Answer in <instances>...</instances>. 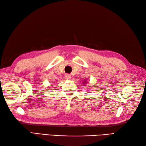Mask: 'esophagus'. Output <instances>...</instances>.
<instances>
[{
    "instance_id": "34e87169",
    "label": "esophagus",
    "mask_w": 146,
    "mask_h": 146,
    "mask_svg": "<svg viewBox=\"0 0 146 146\" xmlns=\"http://www.w3.org/2000/svg\"><path fill=\"white\" fill-rule=\"evenodd\" d=\"M65 78L68 80H70L71 78V76L70 75H68V74H66V75H65Z\"/></svg>"
}]
</instances>
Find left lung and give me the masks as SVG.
<instances>
[{
    "instance_id": "left-lung-1",
    "label": "left lung",
    "mask_w": 146,
    "mask_h": 146,
    "mask_svg": "<svg viewBox=\"0 0 146 146\" xmlns=\"http://www.w3.org/2000/svg\"><path fill=\"white\" fill-rule=\"evenodd\" d=\"M83 84H86V83H87V81H86V80H84V81L83 82ZM85 86V85H84Z\"/></svg>"
}]
</instances>
